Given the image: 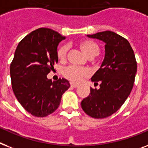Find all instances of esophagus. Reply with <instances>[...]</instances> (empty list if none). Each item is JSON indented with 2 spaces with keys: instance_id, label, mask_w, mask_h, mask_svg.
<instances>
[{
  "instance_id": "34e87169",
  "label": "esophagus",
  "mask_w": 148,
  "mask_h": 148,
  "mask_svg": "<svg viewBox=\"0 0 148 148\" xmlns=\"http://www.w3.org/2000/svg\"><path fill=\"white\" fill-rule=\"evenodd\" d=\"M71 87H74V88H76V87L78 86V85L76 84H74V83H71Z\"/></svg>"
}]
</instances>
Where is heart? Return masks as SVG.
<instances>
[{
    "mask_svg": "<svg viewBox=\"0 0 148 148\" xmlns=\"http://www.w3.org/2000/svg\"><path fill=\"white\" fill-rule=\"evenodd\" d=\"M84 52L88 55L89 57L96 55L99 51V48L96 43L89 40L81 42L80 44ZM68 50V45H62L58 50V57L59 59H64ZM91 74L90 69L86 68H79L74 65H69L63 70V75L67 79L74 83H79L84 78L89 77Z\"/></svg>",
    "mask_w": 148,
    "mask_h": 148,
    "instance_id": "heart-1",
    "label": "heart"
}]
</instances>
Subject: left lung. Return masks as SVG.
Returning a JSON list of instances; mask_svg holds the SVG:
<instances>
[{"label": "left lung", "instance_id": "8db88e82", "mask_svg": "<svg viewBox=\"0 0 148 148\" xmlns=\"http://www.w3.org/2000/svg\"><path fill=\"white\" fill-rule=\"evenodd\" d=\"M106 43L105 57L100 68L92 77L99 89L90 88V93L81 101L86 114L103 119L119 110L130 94L137 72L134 51L126 39L112 31L87 35Z\"/></svg>", "mask_w": 148, "mask_h": 148}]
</instances>
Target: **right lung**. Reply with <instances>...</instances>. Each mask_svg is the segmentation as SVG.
Instances as JSON below:
<instances>
[{
	"instance_id": "obj_1",
	"label": "right lung",
	"mask_w": 148,
	"mask_h": 148,
	"mask_svg": "<svg viewBox=\"0 0 148 148\" xmlns=\"http://www.w3.org/2000/svg\"><path fill=\"white\" fill-rule=\"evenodd\" d=\"M65 39L56 31L39 28L20 41L10 64L12 89L19 103L36 117H45L59 106L69 81H52L47 74L58 62L57 48Z\"/></svg>"
}]
</instances>
